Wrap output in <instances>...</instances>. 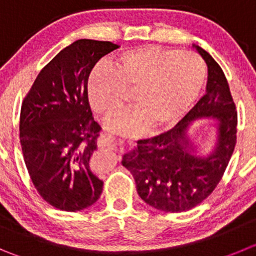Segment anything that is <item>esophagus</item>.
Instances as JSON below:
<instances>
[{
	"mask_svg": "<svg viewBox=\"0 0 256 256\" xmlns=\"http://www.w3.org/2000/svg\"><path fill=\"white\" fill-rule=\"evenodd\" d=\"M97 144H98L100 148H112V149L114 150L124 149L122 144L117 142L112 136H108V135H102L98 139V142H97Z\"/></svg>",
	"mask_w": 256,
	"mask_h": 256,
	"instance_id": "obj_1",
	"label": "esophagus"
}]
</instances>
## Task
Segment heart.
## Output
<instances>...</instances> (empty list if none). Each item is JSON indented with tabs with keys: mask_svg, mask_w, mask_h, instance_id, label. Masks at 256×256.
Instances as JSON below:
<instances>
[{
	"mask_svg": "<svg viewBox=\"0 0 256 256\" xmlns=\"http://www.w3.org/2000/svg\"><path fill=\"white\" fill-rule=\"evenodd\" d=\"M206 80L200 58L176 49L145 45L122 52L111 66L100 64L88 78V100L98 114H111L132 90L136 106L117 112L106 128L122 135H139L152 124L178 122L198 98Z\"/></svg>",
	"mask_w": 256,
	"mask_h": 256,
	"instance_id": "heart-1",
	"label": "heart"
}]
</instances>
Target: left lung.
Here are the masks:
<instances>
[{"label": "left lung", "instance_id": "left-lung-1", "mask_svg": "<svg viewBox=\"0 0 256 256\" xmlns=\"http://www.w3.org/2000/svg\"><path fill=\"white\" fill-rule=\"evenodd\" d=\"M207 64L206 94L172 130L139 140L122 156L144 202L164 212H183L206 200L221 180L236 145L238 114L221 66L204 49L193 45ZM216 121V142L208 154H196L188 136L198 120Z\"/></svg>", "mask_w": 256, "mask_h": 256}]
</instances>
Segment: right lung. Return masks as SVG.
I'll return each instance as SVG.
<instances>
[{
  "label": "right lung",
  "mask_w": 256,
  "mask_h": 256,
  "mask_svg": "<svg viewBox=\"0 0 256 256\" xmlns=\"http://www.w3.org/2000/svg\"><path fill=\"white\" fill-rule=\"evenodd\" d=\"M117 48L90 39L68 45L40 70L21 106L28 176L39 194L62 211H82L102 193L104 182L90 168L101 128L92 116L87 83L96 63Z\"/></svg>",
  "instance_id": "right-lung-1"
}]
</instances>
